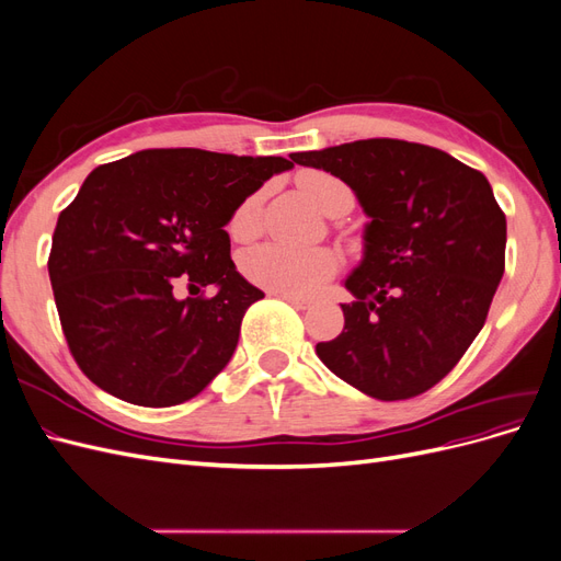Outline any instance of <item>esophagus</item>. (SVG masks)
I'll return each instance as SVG.
<instances>
[{"mask_svg":"<svg viewBox=\"0 0 561 561\" xmlns=\"http://www.w3.org/2000/svg\"><path fill=\"white\" fill-rule=\"evenodd\" d=\"M283 297L285 301H290L295 309H309L311 307V299H304V297H290V295H278Z\"/></svg>","mask_w":561,"mask_h":561,"instance_id":"esophagus-1","label":"esophagus"}]
</instances>
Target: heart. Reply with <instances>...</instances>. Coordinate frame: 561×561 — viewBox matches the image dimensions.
I'll use <instances>...</instances> for the list:
<instances>
[{
    "mask_svg": "<svg viewBox=\"0 0 561 561\" xmlns=\"http://www.w3.org/2000/svg\"><path fill=\"white\" fill-rule=\"evenodd\" d=\"M299 192L307 196L318 210L330 217L344 215L353 206L348 186L322 171H301L297 175ZM262 194L248 196L233 210L229 231L233 239L248 241L260 231ZM243 274L254 285L274 295L311 297L325 285L339 268V257L330 248H295L285 243H264L252 248L241 260Z\"/></svg>",
    "mask_w": 561,
    "mask_h": 561,
    "instance_id": "obj_1",
    "label": "heart"
}]
</instances>
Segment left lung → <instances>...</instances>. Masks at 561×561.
I'll use <instances>...</instances> for the list:
<instances>
[{
    "label": "left lung",
    "mask_w": 561,
    "mask_h": 561,
    "mask_svg": "<svg viewBox=\"0 0 561 561\" xmlns=\"http://www.w3.org/2000/svg\"><path fill=\"white\" fill-rule=\"evenodd\" d=\"M290 157L346 182L369 217L344 280L355 301L318 358L377 400L433 388L480 334L503 278L505 215L489 180L443 149L390 138Z\"/></svg>",
    "instance_id": "8db88e82"
}]
</instances>
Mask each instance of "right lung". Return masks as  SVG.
Returning <instances> with one entry per match:
<instances>
[{"instance_id":"obj_1","label":"right lung","mask_w":561,"mask_h":561,"mask_svg":"<svg viewBox=\"0 0 561 561\" xmlns=\"http://www.w3.org/2000/svg\"><path fill=\"white\" fill-rule=\"evenodd\" d=\"M295 163L206 149H142L98 165L54 231L48 276L77 365L142 407L192 400L227 367L250 304L264 297L231 262L225 227ZM213 284V298L178 300Z\"/></svg>"}]
</instances>
